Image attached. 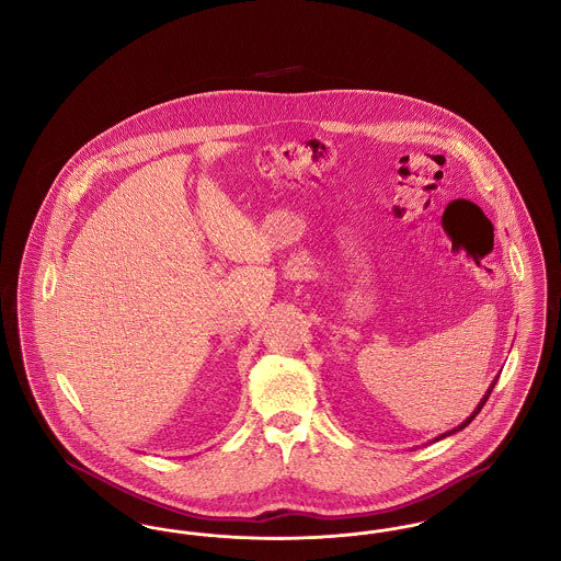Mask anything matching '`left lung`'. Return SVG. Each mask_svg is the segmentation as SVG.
<instances>
[{"instance_id": "left-lung-1", "label": "left lung", "mask_w": 561, "mask_h": 561, "mask_svg": "<svg viewBox=\"0 0 561 561\" xmlns=\"http://www.w3.org/2000/svg\"><path fill=\"white\" fill-rule=\"evenodd\" d=\"M494 385H496V378H494V380H492V382H490V389H488V391H485V396H483V398H481L480 403H478V408H476V410H473V412H471V416H469V419H467V421H465V423H460V425H458V427L450 428V431H446V433H442V435H439V437H435V439H433V442H439V439H444V437H448V435H453V433H456V431H460V428L467 427V425H469V423H471V421H473V419H476V416H478V414H480L481 408H483V403H485V401H488V398H490V393H492V389H494Z\"/></svg>"}]
</instances>
